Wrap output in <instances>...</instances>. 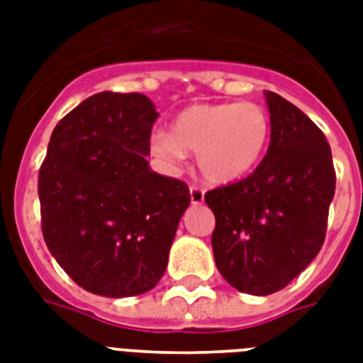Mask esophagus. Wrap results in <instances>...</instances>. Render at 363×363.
<instances>
[{"label":"esophagus","instance_id":"obj_1","mask_svg":"<svg viewBox=\"0 0 363 363\" xmlns=\"http://www.w3.org/2000/svg\"><path fill=\"white\" fill-rule=\"evenodd\" d=\"M190 199H192L194 205L203 203L205 199V192L199 186H190Z\"/></svg>","mask_w":363,"mask_h":363}]
</instances>
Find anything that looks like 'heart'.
Returning <instances> with one entry per match:
<instances>
[{
  "mask_svg": "<svg viewBox=\"0 0 363 363\" xmlns=\"http://www.w3.org/2000/svg\"><path fill=\"white\" fill-rule=\"evenodd\" d=\"M271 137L267 111L250 101L192 105L177 116L171 131L150 135V152L167 169H177L196 152L199 173L213 184H230L259 164Z\"/></svg>",
  "mask_w": 363,
  "mask_h": 363,
  "instance_id": "heart-1",
  "label": "heart"
}]
</instances>
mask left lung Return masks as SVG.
Instances as JSON below:
<instances>
[{
	"instance_id": "obj_1",
	"label": "left lung",
	"mask_w": 363,
	"mask_h": 363,
	"mask_svg": "<svg viewBox=\"0 0 363 363\" xmlns=\"http://www.w3.org/2000/svg\"><path fill=\"white\" fill-rule=\"evenodd\" d=\"M271 143L254 173L205 194L216 267L239 292L269 296L320 252L335 194L332 148L309 116L265 92Z\"/></svg>"
}]
</instances>
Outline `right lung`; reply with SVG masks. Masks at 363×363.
<instances>
[{
	"label": "right lung",
	"mask_w": 363,
	"mask_h": 363,
	"mask_svg": "<svg viewBox=\"0 0 363 363\" xmlns=\"http://www.w3.org/2000/svg\"><path fill=\"white\" fill-rule=\"evenodd\" d=\"M156 118L143 94L99 92L50 135L37 184L43 238L88 292L139 296L165 273L190 190L148 165Z\"/></svg>",
	"instance_id": "obj_1"
}]
</instances>
